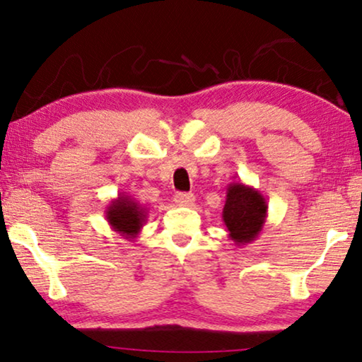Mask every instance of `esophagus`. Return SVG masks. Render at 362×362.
Here are the masks:
<instances>
[{"label":"esophagus","instance_id":"obj_1","mask_svg":"<svg viewBox=\"0 0 362 362\" xmlns=\"http://www.w3.org/2000/svg\"><path fill=\"white\" fill-rule=\"evenodd\" d=\"M175 203L179 206H193L195 205V195H193V193L179 192L175 195Z\"/></svg>","mask_w":362,"mask_h":362}]
</instances>
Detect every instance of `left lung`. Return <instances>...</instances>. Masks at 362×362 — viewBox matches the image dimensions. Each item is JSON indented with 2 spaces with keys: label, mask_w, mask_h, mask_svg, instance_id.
<instances>
[{
  "label": "left lung",
  "mask_w": 362,
  "mask_h": 362,
  "mask_svg": "<svg viewBox=\"0 0 362 362\" xmlns=\"http://www.w3.org/2000/svg\"><path fill=\"white\" fill-rule=\"evenodd\" d=\"M266 218L267 202L261 192L243 182L228 185L223 221L234 246H246L256 241L266 225Z\"/></svg>",
  "instance_id": "1"
}]
</instances>
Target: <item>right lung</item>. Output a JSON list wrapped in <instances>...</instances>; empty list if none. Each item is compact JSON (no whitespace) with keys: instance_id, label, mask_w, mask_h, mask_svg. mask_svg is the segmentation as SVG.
<instances>
[{"instance_id":"add662e5","label":"right lung","mask_w":362,"mask_h":362,"mask_svg":"<svg viewBox=\"0 0 362 362\" xmlns=\"http://www.w3.org/2000/svg\"><path fill=\"white\" fill-rule=\"evenodd\" d=\"M106 221L113 228V231L119 233L128 241L137 238L141 228L146 225L147 208L142 206L136 198L126 193H119L115 200L106 206Z\"/></svg>"}]
</instances>
